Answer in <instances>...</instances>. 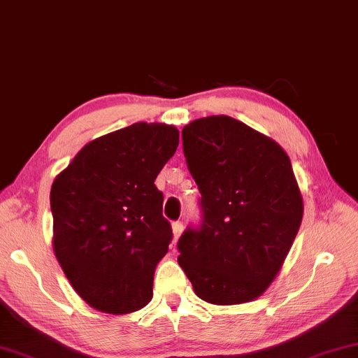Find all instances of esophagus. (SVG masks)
<instances>
[{
  "label": "esophagus",
  "instance_id": "obj_1",
  "mask_svg": "<svg viewBox=\"0 0 358 358\" xmlns=\"http://www.w3.org/2000/svg\"><path fill=\"white\" fill-rule=\"evenodd\" d=\"M171 229H173V242H176V239H178L180 234L183 232V222L175 221L173 224H171Z\"/></svg>",
  "mask_w": 358,
  "mask_h": 358
}]
</instances>
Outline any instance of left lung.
<instances>
[{"label":"left lung","instance_id":"left-lung-1","mask_svg":"<svg viewBox=\"0 0 358 358\" xmlns=\"http://www.w3.org/2000/svg\"><path fill=\"white\" fill-rule=\"evenodd\" d=\"M201 221L178 239V264L213 304L259 298L282 268L303 219V199L282 147L229 116L183 127Z\"/></svg>","mask_w":358,"mask_h":358}]
</instances>
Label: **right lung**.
Instances as JSON below:
<instances>
[{
  "label": "right lung",
  "mask_w": 358,
  "mask_h": 358,
  "mask_svg": "<svg viewBox=\"0 0 358 358\" xmlns=\"http://www.w3.org/2000/svg\"><path fill=\"white\" fill-rule=\"evenodd\" d=\"M178 147L166 124L136 122L83 147L50 189L54 252L90 306L126 314L152 299L171 226L155 178Z\"/></svg>",
  "instance_id": "obj_1"
}]
</instances>
